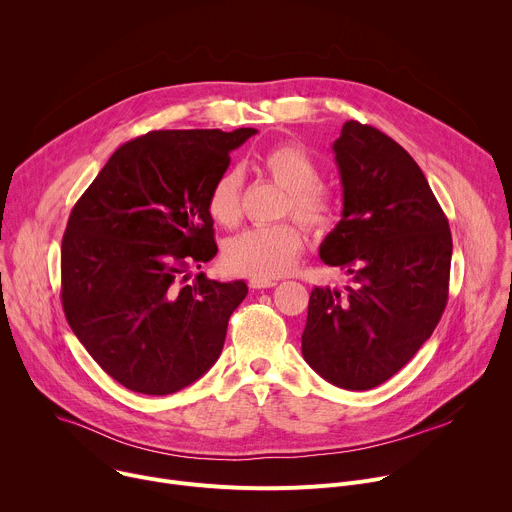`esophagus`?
Wrapping results in <instances>:
<instances>
[{
	"label": "esophagus",
	"instance_id": "esophagus-1",
	"mask_svg": "<svg viewBox=\"0 0 512 512\" xmlns=\"http://www.w3.org/2000/svg\"><path fill=\"white\" fill-rule=\"evenodd\" d=\"M275 285H277L275 279H257V277L249 279L251 289H267V287H275Z\"/></svg>",
	"mask_w": 512,
	"mask_h": 512
}]
</instances>
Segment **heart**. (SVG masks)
Returning a JSON list of instances; mask_svg holds the SVG:
<instances>
[{
  "label": "heart",
  "mask_w": 512,
  "mask_h": 512,
  "mask_svg": "<svg viewBox=\"0 0 512 512\" xmlns=\"http://www.w3.org/2000/svg\"><path fill=\"white\" fill-rule=\"evenodd\" d=\"M259 168L285 190L283 214H291L312 231H328L338 218L334 194L320 184L318 162L296 143H277L259 156ZM243 174L225 170L206 194V210L216 225L233 227L241 216ZM304 231L296 223L251 227L227 239L225 265L241 275L275 279L285 275L304 251Z\"/></svg>",
  "instance_id": "b5f03b06"
}]
</instances>
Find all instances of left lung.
Instances as JSON below:
<instances>
[{
  "label": "left lung",
  "mask_w": 512,
  "mask_h": 512,
  "mask_svg": "<svg viewBox=\"0 0 512 512\" xmlns=\"http://www.w3.org/2000/svg\"><path fill=\"white\" fill-rule=\"evenodd\" d=\"M332 150L344 208L320 259L352 283L312 289L302 354L328 383L367 391L399 373L440 322L452 233L421 168L395 139L346 121Z\"/></svg>",
  "instance_id": "obj_1"
}]
</instances>
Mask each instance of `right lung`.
Listing matches in <instances>:
<instances>
[{
    "label": "right lung",
    "instance_id": "right-lung-1",
    "mask_svg": "<svg viewBox=\"0 0 512 512\" xmlns=\"http://www.w3.org/2000/svg\"><path fill=\"white\" fill-rule=\"evenodd\" d=\"M257 129H166L109 158L72 208L60 249V300L72 332L129 391L172 395L221 356L245 281L186 271L210 261L206 194Z\"/></svg>",
    "mask_w": 512,
    "mask_h": 512
}]
</instances>
